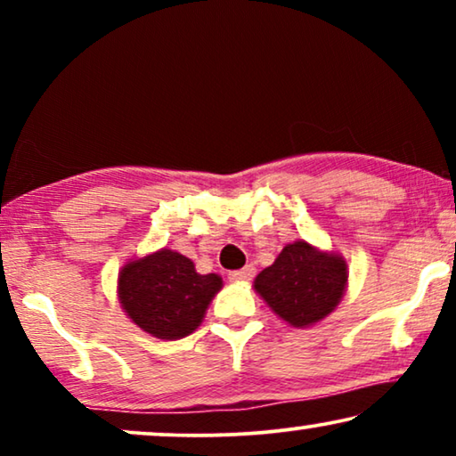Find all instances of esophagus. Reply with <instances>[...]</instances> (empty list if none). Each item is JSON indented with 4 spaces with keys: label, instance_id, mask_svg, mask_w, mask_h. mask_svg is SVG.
<instances>
[{
    "label": "esophagus",
    "instance_id": "obj_1",
    "mask_svg": "<svg viewBox=\"0 0 456 456\" xmlns=\"http://www.w3.org/2000/svg\"><path fill=\"white\" fill-rule=\"evenodd\" d=\"M253 276H255L253 265H245L242 270H234L228 273V278L232 280V282H247V280H253Z\"/></svg>",
    "mask_w": 456,
    "mask_h": 456
}]
</instances>
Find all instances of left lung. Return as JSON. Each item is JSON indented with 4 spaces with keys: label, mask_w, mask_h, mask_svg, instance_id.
<instances>
[{
    "label": "left lung",
    "mask_w": 456,
    "mask_h": 456,
    "mask_svg": "<svg viewBox=\"0 0 456 456\" xmlns=\"http://www.w3.org/2000/svg\"><path fill=\"white\" fill-rule=\"evenodd\" d=\"M346 284V259L301 239L286 245L276 261L257 273L253 289L280 320L292 328H309L338 307Z\"/></svg>",
    "instance_id": "8db88e82"
}]
</instances>
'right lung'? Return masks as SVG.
I'll use <instances>...</instances> for the list:
<instances>
[{"mask_svg": "<svg viewBox=\"0 0 456 456\" xmlns=\"http://www.w3.org/2000/svg\"><path fill=\"white\" fill-rule=\"evenodd\" d=\"M217 273H199L172 248L130 259L118 273V301L130 322L159 340H178L201 326L222 290Z\"/></svg>", "mask_w": 456, "mask_h": 456, "instance_id": "add662e5", "label": "right lung"}]
</instances>
